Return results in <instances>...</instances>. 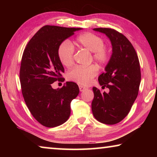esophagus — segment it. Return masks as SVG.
Instances as JSON below:
<instances>
[{
  "label": "esophagus",
  "instance_id": "obj_1",
  "mask_svg": "<svg viewBox=\"0 0 157 157\" xmlns=\"http://www.w3.org/2000/svg\"><path fill=\"white\" fill-rule=\"evenodd\" d=\"M79 91H80L81 92H82V91H84V90H86V89H87V88L86 87H85V86H82V85H79Z\"/></svg>",
  "mask_w": 157,
  "mask_h": 157
}]
</instances>
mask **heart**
<instances>
[{"label": "heart", "instance_id": "obj_1", "mask_svg": "<svg viewBox=\"0 0 157 157\" xmlns=\"http://www.w3.org/2000/svg\"><path fill=\"white\" fill-rule=\"evenodd\" d=\"M75 45L79 48H84L92 52V57L101 66H105L109 62L111 50L105 46V41L102 37L94 33H85L77 37ZM74 48L70 42L64 41L58 46L57 57L63 66L68 67L73 63ZM98 72L95 65L89 66H77L67 73L69 80L81 85H89Z\"/></svg>", "mask_w": 157, "mask_h": 157}]
</instances>
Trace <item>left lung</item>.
<instances>
[{
	"label": "left lung",
	"mask_w": 157,
	"mask_h": 157,
	"mask_svg": "<svg viewBox=\"0 0 157 157\" xmlns=\"http://www.w3.org/2000/svg\"><path fill=\"white\" fill-rule=\"evenodd\" d=\"M94 30L109 38L113 52L105 72L98 78L102 89L108 88L109 92L102 93L93 87L92 112L100 123L115 124L127 116L139 94L141 79L139 57L131 42L122 33L106 28Z\"/></svg>",
	"instance_id": "8db88e82"
}]
</instances>
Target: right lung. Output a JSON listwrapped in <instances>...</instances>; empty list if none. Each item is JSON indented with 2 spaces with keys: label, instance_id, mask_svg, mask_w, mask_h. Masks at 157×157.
Here are the masks:
<instances>
[{
  "label": "right lung",
  "instance_id": "1",
  "mask_svg": "<svg viewBox=\"0 0 157 157\" xmlns=\"http://www.w3.org/2000/svg\"><path fill=\"white\" fill-rule=\"evenodd\" d=\"M81 29L45 25L23 51L19 73L22 94L32 115L45 127L64 123L70 116L71 101L79 94L75 82H66L57 89L51 85L64 81L62 74L64 68L57 57L58 46Z\"/></svg>",
  "mask_w": 157,
  "mask_h": 157
}]
</instances>
